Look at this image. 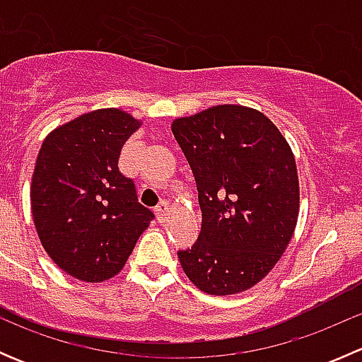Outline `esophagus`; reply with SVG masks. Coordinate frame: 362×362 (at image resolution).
<instances>
[{"label":"esophagus","instance_id":"obj_1","mask_svg":"<svg viewBox=\"0 0 362 362\" xmlns=\"http://www.w3.org/2000/svg\"><path fill=\"white\" fill-rule=\"evenodd\" d=\"M168 210H170V203H168L166 199H163V202L156 206V215H158L159 221H164V218H166Z\"/></svg>","mask_w":362,"mask_h":362}]
</instances>
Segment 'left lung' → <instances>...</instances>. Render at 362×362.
Masks as SVG:
<instances>
[{
  "instance_id": "left-lung-1",
  "label": "left lung",
  "mask_w": 362,
  "mask_h": 362,
  "mask_svg": "<svg viewBox=\"0 0 362 362\" xmlns=\"http://www.w3.org/2000/svg\"><path fill=\"white\" fill-rule=\"evenodd\" d=\"M202 206V233L178 250L206 294L242 293L264 279L294 235L299 182L289 144L254 108L217 105L171 124Z\"/></svg>"
}]
</instances>
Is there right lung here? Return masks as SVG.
<instances>
[{"label":"right lung","mask_w":362,"mask_h":362,"mask_svg":"<svg viewBox=\"0 0 362 362\" xmlns=\"http://www.w3.org/2000/svg\"><path fill=\"white\" fill-rule=\"evenodd\" d=\"M140 120L101 108L56 127L43 140L31 182V211L43 249L63 272L103 282L122 269L154 218L119 170Z\"/></svg>","instance_id":"right-lung-1"}]
</instances>
